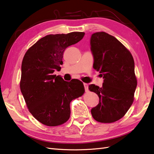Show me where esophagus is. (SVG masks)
<instances>
[{
    "label": "esophagus",
    "mask_w": 154,
    "mask_h": 154,
    "mask_svg": "<svg viewBox=\"0 0 154 154\" xmlns=\"http://www.w3.org/2000/svg\"><path fill=\"white\" fill-rule=\"evenodd\" d=\"M84 86H85V89L86 92H88V85L86 83H84Z\"/></svg>",
    "instance_id": "34e87169"
}]
</instances>
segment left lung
<instances>
[{
  "instance_id": "8db88e82",
  "label": "left lung",
  "mask_w": 154,
  "mask_h": 154,
  "mask_svg": "<svg viewBox=\"0 0 154 154\" xmlns=\"http://www.w3.org/2000/svg\"><path fill=\"white\" fill-rule=\"evenodd\" d=\"M91 50L93 68L104 79L102 87H88L99 97V103L91 109L92 117L100 123L115 122L125 115L134 100L137 79L133 57L117 39L103 31L91 35Z\"/></svg>"
}]
</instances>
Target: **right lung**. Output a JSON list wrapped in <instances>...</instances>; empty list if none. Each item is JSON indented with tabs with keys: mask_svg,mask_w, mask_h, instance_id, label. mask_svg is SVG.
I'll return each instance as SVG.
<instances>
[{
	"mask_svg": "<svg viewBox=\"0 0 154 154\" xmlns=\"http://www.w3.org/2000/svg\"><path fill=\"white\" fill-rule=\"evenodd\" d=\"M84 35V32L48 35L32 45L23 57L21 93L29 111L45 125L66 123L70 116V102L85 92L80 80L66 82L54 74L61 69L66 49L80 42Z\"/></svg>",
	"mask_w": 154,
	"mask_h": 154,
	"instance_id": "right-lung-1",
	"label": "right lung"
}]
</instances>
